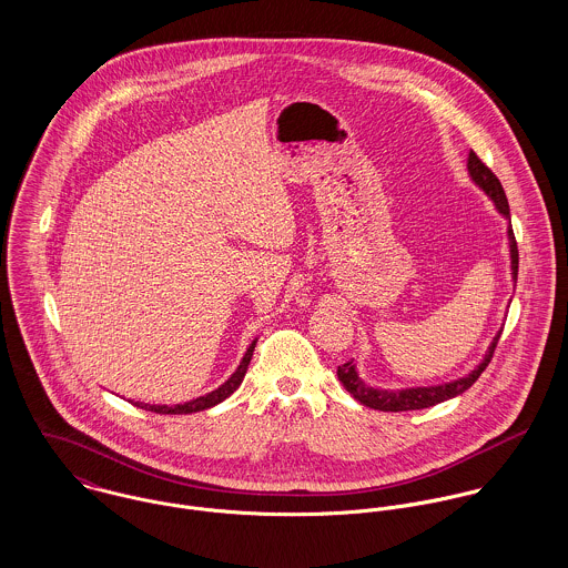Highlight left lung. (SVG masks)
<instances>
[{
    "label": "left lung",
    "mask_w": 568,
    "mask_h": 568,
    "mask_svg": "<svg viewBox=\"0 0 568 568\" xmlns=\"http://www.w3.org/2000/svg\"><path fill=\"white\" fill-rule=\"evenodd\" d=\"M468 172H470L473 181L494 201L496 210L509 221V203H507V196H505V190H503L498 176L473 151L468 155ZM507 239H509V257H511V277L516 280L518 277V246H516L511 225H507ZM500 332L489 343L486 356L479 363V367L473 369L468 376L457 378L453 383H444V385H435V387L396 389V392H392V389H376V387H369L367 383L361 381L354 361L343 363L336 369V376H338V381L343 383V387L349 392V396L354 400H358L361 405L369 406V408H378V410H417V408H428V406L439 405L444 400H450V398L464 394L466 389H470L477 383V378L484 374V369H486L489 361H491V354L496 349Z\"/></svg>",
    "instance_id": "obj_1"
}]
</instances>
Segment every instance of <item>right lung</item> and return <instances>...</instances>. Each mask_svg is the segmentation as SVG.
<instances>
[{
    "instance_id": "right-lung-1",
    "label": "right lung",
    "mask_w": 568,
    "mask_h": 568,
    "mask_svg": "<svg viewBox=\"0 0 568 568\" xmlns=\"http://www.w3.org/2000/svg\"><path fill=\"white\" fill-rule=\"evenodd\" d=\"M253 349H255V341L246 347L243 361H241L239 369L232 374V378H227L219 389H214V392H210V394H205V396H201V398H196V400H190V403H185V405L174 406L142 405V403H135V406H142V408H146V410L162 413V415H181V413H196V410H205V408H210V406L219 405V403H223L225 398H230V396L241 387L244 374H246V367H248L251 356H253Z\"/></svg>"
}]
</instances>
